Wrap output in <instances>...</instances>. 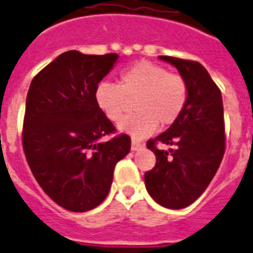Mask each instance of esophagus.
<instances>
[{"label": "esophagus", "instance_id": "esophagus-1", "mask_svg": "<svg viewBox=\"0 0 253 253\" xmlns=\"http://www.w3.org/2000/svg\"><path fill=\"white\" fill-rule=\"evenodd\" d=\"M142 147H143V145H142L141 142H136V141H132V142H131V150H132V151L141 150Z\"/></svg>", "mask_w": 253, "mask_h": 253}]
</instances>
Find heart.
Listing matches in <instances>:
<instances>
[{
    "mask_svg": "<svg viewBox=\"0 0 253 253\" xmlns=\"http://www.w3.org/2000/svg\"><path fill=\"white\" fill-rule=\"evenodd\" d=\"M95 103L112 122H118L135 99L136 114L119 122L118 130L143 139L157 130L158 123L169 126L178 119L188 100L185 80L150 61H141L122 72L119 84L100 82L95 88Z\"/></svg>",
    "mask_w": 253,
    "mask_h": 253,
    "instance_id": "b5f03b06",
    "label": "heart"
}]
</instances>
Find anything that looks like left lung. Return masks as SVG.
Returning a JSON list of instances; mask_svg holds the SVG:
<instances>
[{
	"mask_svg": "<svg viewBox=\"0 0 253 253\" xmlns=\"http://www.w3.org/2000/svg\"><path fill=\"white\" fill-rule=\"evenodd\" d=\"M177 68L188 85V100L178 119L147 149L157 164L145 174V185L154 201L169 209H182L205 192L221 164L225 135L221 92L203 65L196 61L160 56ZM155 141L176 146L160 151Z\"/></svg>",
	"mask_w": 253,
	"mask_h": 253,
	"instance_id": "8db88e82",
	"label": "left lung"
}]
</instances>
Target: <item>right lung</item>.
Here are the masks:
<instances>
[{
	"instance_id": "add662e5",
	"label": "right lung",
	"mask_w": 253,
	"mask_h": 253,
	"mask_svg": "<svg viewBox=\"0 0 253 253\" xmlns=\"http://www.w3.org/2000/svg\"><path fill=\"white\" fill-rule=\"evenodd\" d=\"M119 56L68 50L32 80L22 145L35 178L57 205L87 212L107 197L115 165L131 147L126 134L102 142L115 127L95 103V88Z\"/></svg>"
}]
</instances>
